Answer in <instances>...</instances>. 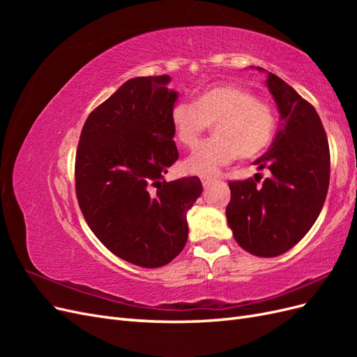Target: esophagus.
Segmentation results:
<instances>
[{"label": "esophagus", "instance_id": "34e87169", "mask_svg": "<svg viewBox=\"0 0 357 357\" xmlns=\"http://www.w3.org/2000/svg\"><path fill=\"white\" fill-rule=\"evenodd\" d=\"M201 181H202L204 186H208V185H211V183L214 181V178H213V177H205V176H204V177L201 178Z\"/></svg>", "mask_w": 357, "mask_h": 357}]
</instances>
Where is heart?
Returning a JSON list of instances; mask_svg holds the SVG:
<instances>
[{
    "mask_svg": "<svg viewBox=\"0 0 357 357\" xmlns=\"http://www.w3.org/2000/svg\"><path fill=\"white\" fill-rule=\"evenodd\" d=\"M169 125L177 144L197 147L213 125L215 138L202 144L186 162L193 174H215L240 156L250 159L271 143L277 119L271 105L257 100L244 86L211 84L193 96L192 104L178 102L171 109Z\"/></svg>",
    "mask_w": 357,
    "mask_h": 357,
    "instance_id": "obj_1",
    "label": "heart"
}]
</instances>
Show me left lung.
Wrapping results in <instances>:
<instances>
[{
	"label": "left lung",
	"mask_w": 357,
	"mask_h": 357,
	"mask_svg": "<svg viewBox=\"0 0 357 357\" xmlns=\"http://www.w3.org/2000/svg\"><path fill=\"white\" fill-rule=\"evenodd\" d=\"M266 86L282 122L271 147L253 164L271 174L262 185L261 174L231 181L226 219L245 252L274 257L299 243L317 220L329 188L331 156L314 107L273 73Z\"/></svg>",
	"instance_id": "8db88e82"
}]
</instances>
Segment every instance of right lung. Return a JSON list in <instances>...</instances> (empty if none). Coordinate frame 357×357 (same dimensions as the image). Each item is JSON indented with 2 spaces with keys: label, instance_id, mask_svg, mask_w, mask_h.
I'll list each match as a JSON object with an SVG mask.
<instances>
[{
  "label": "right lung",
  "instance_id": "obj_1",
  "mask_svg": "<svg viewBox=\"0 0 357 357\" xmlns=\"http://www.w3.org/2000/svg\"><path fill=\"white\" fill-rule=\"evenodd\" d=\"M169 75L125 82L86 119L75 153V193L89 228L112 253L144 268L169 264L186 245L202 185L167 181L178 159Z\"/></svg>",
  "mask_w": 357,
  "mask_h": 357
}]
</instances>
